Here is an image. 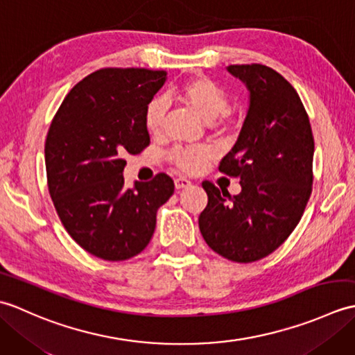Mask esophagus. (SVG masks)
Listing matches in <instances>:
<instances>
[{
  "mask_svg": "<svg viewBox=\"0 0 355 355\" xmlns=\"http://www.w3.org/2000/svg\"><path fill=\"white\" fill-rule=\"evenodd\" d=\"M175 189L177 191H180V189H187V187H191L192 186V182H189V180L187 178H183V177H180V178H175Z\"/></svg>",
  "mask_w": 355,
  "mask_h": 355,
  "instance_id": "1",
  "label": "esophagus"
}]
</instances>
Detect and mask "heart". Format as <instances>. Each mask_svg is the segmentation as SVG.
<instances>
[{
  "label": "heart",
  "instance_id": "1",
  "mask_svg": "<svg viewBox=\"0 0 355 355\" xmlns=\"http://www.w3.org/2000/svg\"><path fill=\"white\" fill-rule=\"evenodd\" d=\"M173 97L195 112L201 120L214 126L218 134H227L236 125L235 120H232L227 114V94L209 78L197 76L189 79L173 92ZM166 120H168V103L166 101H150L145 112V126L148 132L153 135L160 134L166 125ZM212 158L214 150L209 146L180 148L173 150L172 154V162L175 163L177 168L187 173H197L202 171Z\"/></svg>",
  "mask_w": 355,
  "mask_h": 355
}]
</instances>
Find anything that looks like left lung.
<instances>
[{
  "instance_id": "obj_1",
  "label": "left lung",
  "mask_w": 355,
  "mask_h": 355,
  "mask_svg": "<svg viewBox=\"0 0 355 355\" xmlns=\"http://www.w3.org/2000/svg\"><path fill=\"white\" fill-rule=\"evenodd\" d=\"M244 82L250 103L239 137L220 163L238 177L232 195L202 182L207 206L198 224L207 245L223 258L253 262L266 258L300 221L313 186L314 139L296 89L267 65H229Z\"/></svg>"
}]
</instances>
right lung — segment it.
I'll return each instance as SVG.
<instances>
[{"label": "right lung", "instance_id": "right-lung-1", "mask_svg": "<svg viewBox=\"0 0 355 355\" xmlns=\"http://www.w3.org/2000/svg\"><path fill=\"white\" fill-rule=\"evenodd\" d=\"M166 82V71L103 69L71 88L45 140L49 192L65 230L85 252L105 261L139 254L154 235L157 210L173 193V182L126 189V154L149 145L145 112Z\"/></svg>", "mask_w": 355, "mask_h": 355}]
</instances>
